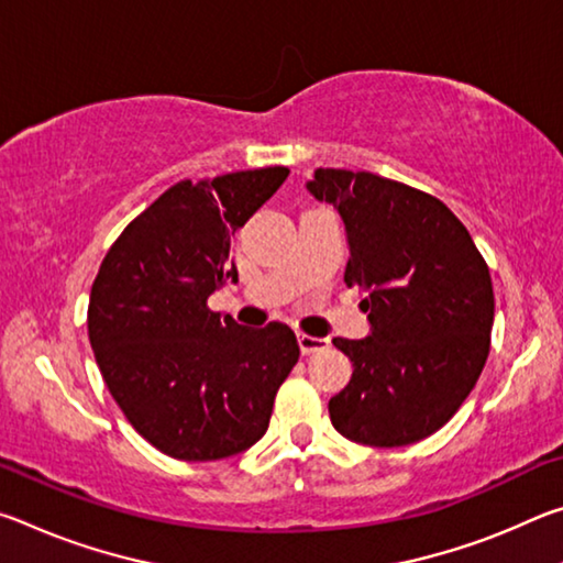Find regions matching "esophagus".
Segmentation results:
<instances>
[{"label": "esophagus", "mask_w": 563, "mask_h": 563, "mask_svg": "<svg viewBox=\"0 0 563 563\" xmlns=\"http://www.w3.org/2000/svg\"><path fill=\"white\" fill-rule=\"evenodd\" d=\"M298 345L302 350V355H312V352L328 350L330 347V340L328 338H312V335H305V332H300Z\"/></svg>", "instance_id": "obj_1"}]
</instances>
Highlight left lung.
Returning <instances> with one entry per match:
<instances>
[{
  "label": "left lung",
  "instance_id": "left-lung-1",
  "mask_svg": "<svg viewBox=\"0 0 563 563\" xmlns=\"http://www.w3.org/2000/svg\"><path fill=\"white\" fill-rule=\"evenodd\" d=\"M335 208L345 283L365 295L369 335L335 338L352 362L332 427L367 446H405L444 427L482 375L494 325L489 268L434 196L367 170L318 168L305 184Z\"/></svg>",
  "mask_w": 563,
  "mask_h": 563
}]
</instances>
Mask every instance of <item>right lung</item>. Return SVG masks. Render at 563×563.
Returning a JSON list of instances; mask_svg holds the SVG:
<instances>
[{
    "label": "right lung",
    "instance_id": "obj_1",
    "mask_svg": "<svg viewBox=\"0 0 563 563\" xmlns=\"http://www.w3.org/2000/svg\"><path fill=\"white\" fill-rule=\"evenodd\" d=\"M288 174L275 166L170 186L126 225L91 285L103 383L133 430L174 460H225L258 442L300 357L285 322L247 330L206 305L225 278L238 280L231 235Z\"/></svg>",
    "mask_w": 563,
    "mask_h": 563
}]
</instances>
